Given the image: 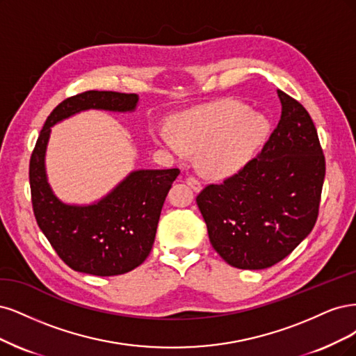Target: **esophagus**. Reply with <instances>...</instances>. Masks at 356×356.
I'll list each match as a JSON object with an SVG mask.
<instances>
[{
	"label": "esophagus",
	"instance_id": "esophagus-1",
	"mask_svg": "<svg viewBox=\"0 0 356 356\" xmlns=\"http://www.w3.org/2000/svg\"><path fill=\"white\" fill-rule=\"evenodd\" d=\"M186 183H188V185H189L195 192H200V191L202 189V183H201L197 177H195V176H188V177H186Z\"/></svg>",
	"mask_w": 356,
	"mask_h": 356
}]
</instances>
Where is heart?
I'll list each match as a JSON object with an SVG mask.
<instances>
[{
	"label": "heart",
	"instance_id": "b5f03b06",
	"mask_svg": "<svg viewBox=\"0 0 356 356\" xmlns=\"http://www.w3.org/2000/svg\"><path fill=\"white\" fill-rule=\"evenodd\" d=\"M266 121L235 100H222L176 118L171 131L156 134L158 142L177 156L201 154L204 167L217 176L243 167L265 139Z\"/></svg>",
	"mask_w": 356,
	"mask_h": 356
}]
</instances>
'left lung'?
<instances>
[{
	"mask_svg": "<svg viewBox=\"0 0 356 356\" xmlns=\"http://www.w3.org/2000/svg\"><path fill=\"white\" fill-rule=\"evenodd\" d=\"M281 120L257 156L197 197L213 248L238 269H266L314 229L325 177L315 124L278 90Z\"/></svg>",
	"mask_w": 356,
	"mask_h": 356,
	"instance_id": "obj_1",
	"label": "left lung"
}]
</instances>
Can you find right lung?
<instances>
[{
    "instance_id": "1",
    "label": "right lung",
    "mask_w": 356,
    "mask_h": 356,
    "mask_svg": "<svg viewBox=\"0 0 356 356\" xmlns=\"http://www.w3.org/2000/svg\"><path fill=\"white\" fill-rule=\"evenodd\" d=\"M137 95L90 90L65 99L45 120L29 161L32 209L45 238L76 272L113 277L145 261L155 241L164 201L179 168L137 170L97 204L78 207L57 200L45 177L50 127L86 109L133 111Z\"/></svg>"
}]
</instances>
